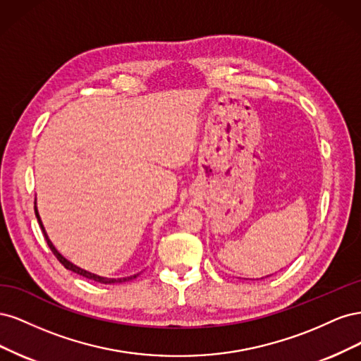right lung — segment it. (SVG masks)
<instances>
[{
	"label": "right lung",
	"mask_w": 361,
	"mask_h": 361,
	"mask_svg": "<svg viewBox=\"0 0 361 361\" xmlns=\"http://www.w3.org/2000/svg\"><path fill=\"white\" fill-rule=\"evenodd\" d=\"M35 212H36L39 226H40V228H42L43 235H45V239H47V243H48L51 251L54 253V256H56V257L61 262V265H63L64 268H66V269L73 271V272H76V274H80V276H82V277H85V279H90V280H94V281L104 283V285H114V283H123V281H129V280H133V279H137L138 274L129 276V277H120V279H108V277L97 276V274H93V272H90V271H85V269H82V268H80V267H76L75 264H72L71 260H68L66 257H64V256L60 253V251H59L56 247H54V244L51 243V239H49V236H48V233H47V231H45V226H43V223H42V220H40V215H39V211H37V203H36V202H35Z\"/></svg>",
	"instance_id": "1"
}]
</instances>
